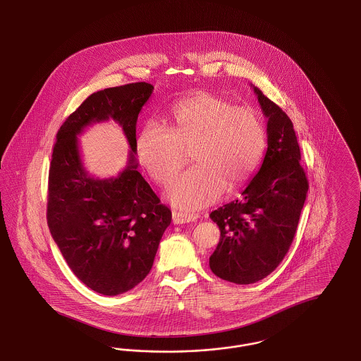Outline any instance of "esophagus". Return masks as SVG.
I'll use <instances>...</instances> for the list:
<instances>
[{
    "mask_svg": "<svg viewBox=\"0 0 361 361\" xmlns=\"http://www.w3.org/2000/svg\"><path fill=\"white\" fill-rule=\"evenodd\" d=\"M173 224H189V222H195L197 221L199 215L197 214H190V212H178V211H173Z\"/></svg>",
    "mask_w": 361,
    "mask_h": 361,
    "instance_id": "obj_1",
    "label": "esophagus"
}]
</instances>
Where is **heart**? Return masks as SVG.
Masks as SVG:
<instances>
[{
	"instance_id": "heart-1",
	"label": "heart",
	"mask_w": 361,
	"mask_h": 361,
	"mask_svg": "<svg viewBox=\"0 0 361 361\" xmlns=\"http://www.w3.org/2000/svg\"><path fill=\"white\" fill-rule=\"evenodd\" d=\"M171 127L146 123L135 140L139 165L161 185L195 164L168 192L173 204L197 209L214 203L226 187L240 188L257 171L267 135L257 112L235 106L222 96L200 92L174 104Z\"/></svg>"
}]
</instances>
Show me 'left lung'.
I'll return each mask as SVG.
<instances>
[{
	"mask_svg": "<svg viewBox=\"0 0 361 361\" xmlns=\"http://www.w3.org/2000/svg\"><path fill=\"white\" fill-rule=\"evenodd\" d=\"M253 89L268 119L267 153L240 199L209 214L221 230L209 268L235 284L256 283L279 267L291 246L309 190L291 119L258 87Z\"/></svg>",
	"mask_w": 361,
	"mask_h": 361,
	"instance_id": "obj_1",
	"label": "left lung"
}]
</instances>
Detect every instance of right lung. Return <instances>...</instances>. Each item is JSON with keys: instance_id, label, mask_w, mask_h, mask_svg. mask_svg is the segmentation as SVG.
Instances as JSON below:
<instances>
[{"instance_id": "1", "label": "right lung", "mask_w": 361, "mask_h": 361, "mask_svg": "<svg viewBox=\"0 0 361 361\" xmlns=\"http://www.w3.org/2000/svg\"><path fill=\"white\" fill-rule=\"evenodd\" d=\"M154 86L147 82L92 93L61 126L49 173L47 224L70 269L86 287L114 296L149 275L172 222V211L137 171V115ZM120 123L132 147L116 178L99 180L85 171L77 135L99 121Z\"/></svg>"}]
</instances>
